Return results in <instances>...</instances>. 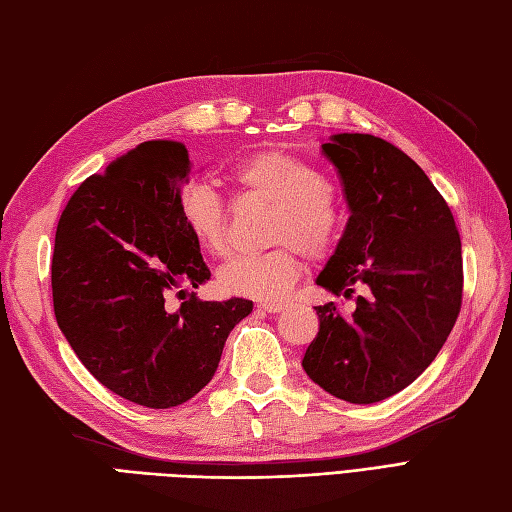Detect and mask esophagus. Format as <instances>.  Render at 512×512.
Returning a JSON list of instances; mask_svg holds the SVG:
<instances>
[{
    "instance_id": "esophagus-1",
    "label": "esophagus",
    "mask_w": 512,
    "mask_h": 512,
    "mask_svg": "<svg viewBox=\"0 0 512 512\" xmlns=\"http://www.w3.org/2000/svg\"><path fill=\"white\" fill-rule=\"evenodd\" d=\"M258 310H263V313H280L282 304L280 302H260Z\"/></svg>"
}]
</instances>
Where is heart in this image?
<instances>
[{
  "label": "heart",
  "instance_id": "b5f03b06",
  "mask_svg": "<svg viewBox=\"0 0 512 512\" xmlns=\"http://www.w3.org/2000/svg\"><path fill=\"white\" fill-rule=\"evenodd\" d=\"M230 178L243 193L265 197L278 206L271 223V243L284 245L265 254L232 256L219 269V286L228 295L273 302L297 278L295 247L308 258H321L334 245L343 226L341 197L313 162L280 149H263L236 160ZM180 217L206 254L226 252V206L213 186L186 184L180 193Z\"/></svg>",
  "mask_w": 512,
  "mask_h": 512
}]
</instances>
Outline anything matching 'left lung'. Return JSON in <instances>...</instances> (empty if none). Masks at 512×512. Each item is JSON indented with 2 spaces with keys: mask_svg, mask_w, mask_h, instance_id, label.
<instances>
[{
  "mask_svg": "<svg viewBox=\"0 0 512 512\" xmlns=\"http://www.w3.org/2000/svg\"><path fill=\"white\" fill-rule=\"evenodd\" d=\"M352 215L317 276L334 295L317 306L319 332L302 367L323 391L373 404L415 382L441 352L463 304V256L454 215L417 162L373 134L321 145Z\"/></svg>",
  "mask_w": 512,
  "mask_h": 512,
  "instance_id": "1",
  "label": "left lung"
}]
</instances>
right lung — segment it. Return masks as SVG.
<instances>
[{
  "label": "right lung",
  "instance_id": "add662e5",
  "mask_svg": "<svg viewBox=\"0 0 512 512\" xmlns=\"http://www.w3.org/2000/svg\"><path fill=\"white\" fill-rule=\"evenodd\" d=\"M189 152L145 141L86 178L62 210L52 295L58 328L106 389L147 408L189 402L213 380L230 330L249 299L186 295L210 278L180 217Z\"/></svg>",
  "mask_w": 512,
  "mask_h": 512
}]
</instances>
